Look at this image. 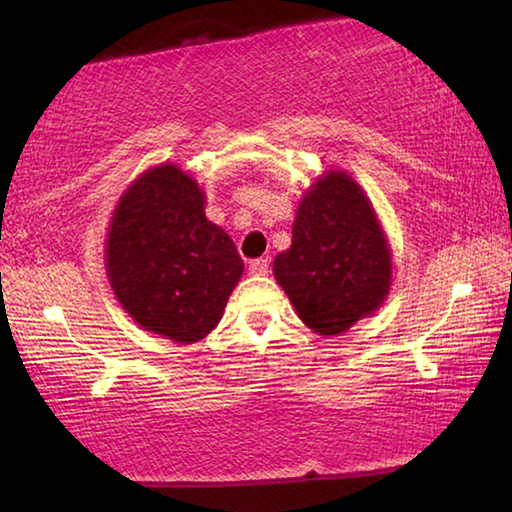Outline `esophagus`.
Instances as JSON below:
<instances>
[{"label":"esophagus","instance_id":"1","mask_svg":"<svg viewBox=\"0 0 512 512\" xmlns=\"http://www.w3.org/2000/svg\"><path fill=\"white\" fill-rule=\"evenodd\" d=\"M248 271L253 275H266L268 273V259H264V257L253 259V262L248 264Z\"/></svg>","mask_w":512,"mask_h":512}]
</instances>
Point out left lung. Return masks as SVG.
Segmentation results:
<instances>
[{
  "label": "left lung",
  "instance_id": "1",
  "mask_svg": "<svg viewBox=\"0 0 512 512\" xmlns=\"http://www.w3.org/2000/svg\"><path fill=\"white\" fill-rule=\"evenodd\" d=\"M275 280L309 329L336 336L381 307L393 277L391 248L368 196L345 171H327L298 205L291 248Z\"/></svg>",
  "mask_w": 512,
  "mask_h": 512
}]
</instances>
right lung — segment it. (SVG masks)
<instances>
[{
  "instance_id": "1",
  "label": "right lung",
  "mask_w": 512,
  "mask_h": 512,
  "mask_svg": "<svg viewBox=\"0 0 512 512\" xmlns=\"http://www.w3.org/2000/svg\"><path fill=\"white\" fill-rule=\"evenodd\" d=\"M119 305L146 332L196 343L219 325L244 262L205 194L176 164L144 171L119 198L106 241Z\"/></svg>"
}]
</instances>
